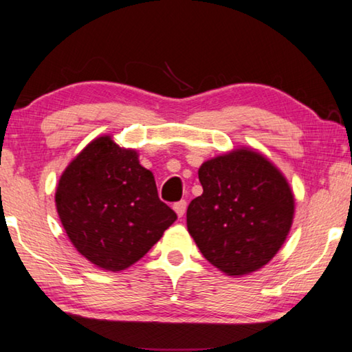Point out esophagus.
Here are the masks:
<instances>
[{
  "instance_id": "34e87169",
  "label": "esophagus",
  "mask_w": 352,
  "mask_h": 352,
  "mask_svg": "<svg viewBox=\"0 0 352 352\" xmlns=\"http://www.w3.org/2000/svg\"><path fill=\"white\" fill-rule=\"evenodd\" d=\"M186 208H188V201L186 200H180V201H177V204L174 205V210L177 212V216L180 217V219L184 216V212H186Z\"/></svg>"
}]
</instances>
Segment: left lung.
<instances>
[{
	"label": "left lung",
	"instance_id": "8db88e82",
	"mask_svg": "<svg viewBox=\"0 0 352 352\" xmlns=\"http://www.w3.org/2000/svg\"><path fill=\"white\" fill-rule=\"evenodd\" d=\"M204 194L186 222L201 254L230 276L265 265L287 237L295 200L285 177L264 155L241 147L199 169Z\"/></svg>",
	"mask_w": 352,
	"mask_h": 352
}]
</instances>
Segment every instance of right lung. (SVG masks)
Returning <instances> with one entry per match:
<instances>
[{
    "label": "right lung",
    "instance_id": "obj_1",
    "mask_svg": "<svg viewBox=\"0 0 352 352\" xmlns=\"http://www.w3.org/2000/svg\"><path fill=\"white\" fill-rule=\"evenodd\" d=\"M56 206L77 252L110 272L140 261L177 220L136 151L109 135L93 140L63 170Z\"/></svg>",
    "mask_w": 352,
    "mask_h": 352
}]
</instances>
